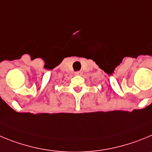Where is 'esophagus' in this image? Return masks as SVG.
Segmentation results:
<instances>
[{
	"mask_svg": "<svg viewBox=\"0 0 152 152\" xmlns=\"http://www.w3.org/2000/svg\"><path fill=\"white\" fill-rule=\"evenodd\" d=\"M81 74V72L80 71H77L75 73V75H80Z\"/></svg>",
	"mask_w": 152,
	"mask_h": 152,
	"instance_id": "obj_1",
	"label": "esophagus"
}]
</instances>
